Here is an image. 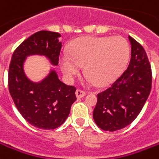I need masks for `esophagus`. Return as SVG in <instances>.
Returning <instances> with one entry per match:
<instances>
[{
  "mask_svg": "<svg viewBox=\"0 0 159 159\" xmlns=\"http://www.w3.org/2000/svg\"><path fill=\"white\" fill-rule=\"evenodd\" d=\"M85 95H86V93L84 92V90H81V89H77V90L75 91V96H76V98H84Z\"/></svg>",
  "mask_w": 159,
  "mask_h": 159,
  "instance_id": "obj_1",
  "label": "esophagus"
}]
</instances>
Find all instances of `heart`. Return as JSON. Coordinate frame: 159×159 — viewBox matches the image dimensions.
Wrapping results in <instances>:
<instances>
[{"label": "heart", "mask_w": 159, "mask_h": 159, "mask_svg": "<svg viewBox=\"0 0 159 159\" xmlns=\"http://www.w3.org/2000/svg\"><path fill=\"white\" fill-rule=\"evenodd\" d=\"M129 54V44L123 37L89 36L72 43L70 56L61 55L59 63L62 73L69 78L76 75L84 64L88 81L102 86L118 76Z\"/></svg>", "instance_id": "b5f03b06"}]
</instances>
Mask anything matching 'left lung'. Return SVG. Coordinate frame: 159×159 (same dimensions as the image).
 I'll list each match as a JSON object with an SVG mask.
<instances>
[{"label": "left lung", "instance_id": "obj_1", "mask_svg": "<svg viewBox=\"0 0 159 159\" xmlns=\"http://www.w3.org/2000/svg\"><path fill=\"white\" fill-rule=\"evenodd\" d=\"M131 46L127 69L106 90L98 95L93 119L100 129L115 131L139 116L152 89V70L145 50L129 36Z\"/></svg>", "mask_w": 159, "mask_h": 159}]
</instances>
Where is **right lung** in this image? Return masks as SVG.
I'll use <instances>...</instances> for the list:
<instances>
[{"mask_svg": "<svg viewBox=\"0 0 159 159\" xmlns=\"http://www.w3.org/2000/svg\"><path fill=\"white\" fill-rule=\"evenodd\" d=\"M61 34L42 30L33 34L13 54L8 70V89L17 110L28 123L36 128L54 129L61 126L70 115L76 100L75 88L63 84L55 70L39 82L27 76L24 63L30 56L46 57L54 66L58 64Z\"/></svg>", "mask_w": 159, "mask_h": 159, "instance_id": "obj_1", "label": "right lung"}]
</instances>
